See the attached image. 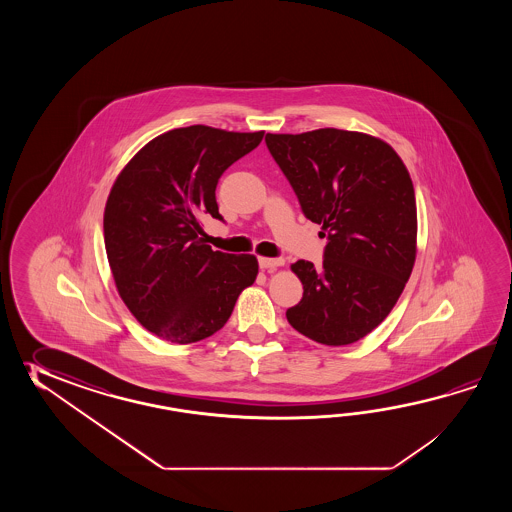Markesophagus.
Here are the masks:
<instances>
[{
    "label": "esophagus",
    "mask_w": 512,
    "mask_h": 512,
    "mask_svg": "<svg viewBox=\"0 0 512 512\" xmlns=\"http://www.w3.org/2000/svg\"><path fill=\"white\" fill-rule=\"evenodd\" d=\"M258 263H260L261 269H276V267L283 265V260L282 258H265V256H260Z\"/></svg>",
    "instance_id": "obj_1"
}]
</instances>
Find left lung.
I'll use <instances>...</instances> for the list:
<instances>
[{
    "label": "left lung",
    "mask_w": 512,
    "mask_h": 512,
    "mask_svg": "<svg viewBox=\"0 0 512 512\" xmlns=\"http://www.w3.org/2000/svg\"><path fill=\"white\" fill-rule=\"evenodd\" d=\"M272 159L326 236L322 267L291 265L304 296L289 324L326 346L366 337L390 315L415 261L414 185L390 144L359 131L267 133Z\"/></svg>",
    "instance_id": "1"
}]
</instances>
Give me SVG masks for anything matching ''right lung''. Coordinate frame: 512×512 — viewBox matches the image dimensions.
I'll use <instances>...</instances> for the list:
<instances>
[{
  "label": "right lung",
  "instance_id": "obj_1",
  "mask_svg": "<svg viewBox=\"0 0 512 512\" xmlns=\"http://www.w3.org/2000/svg\"><path fill=\"white\" fill-rule=\"evenodd\" d=\"M263 139L210 126L166 131L124 166L104 210V243L120 298L150 333L192 344L227 324L256 280L252 254L212 251L201 218L223 219L219 177Z\"/></svg>",
  "mask_w": 512,
  "mask_h": 512
}]
</instances>
